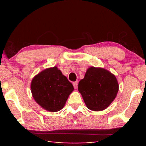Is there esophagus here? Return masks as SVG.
<instances>
[{
  "label": "esophagus",
  "instance_id": "1",
  "mask_svg": "<svg viewBox=\"0 0 146 146\" xmlns=\"http://www.w3.org/2000/svg\"><path fill=\"white\" fill-rule=\"evenodd\" d=\"M73 85L74 86V88H75V89L77 88H78V82H77V81H76V82H74L73 83Z\"/></svg>",
  "mask_w": 146,
  "mask_h": 146
}]
</instances>
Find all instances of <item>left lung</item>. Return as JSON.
I'll return each instance as SVG.
<instances>
[{
    "mask_svg": "<svg viewBox=\"0 0 146 146\" xmlns=\"http://www.w3.org/2000/svg\"><path fill=\"white\" fill-rule=\"evenodd\" d=\"M86 106L98 111L107 108L117 97L118 84L114 75L104 68L91 67L78 83Z\"/></svg>",
    "mask_w": 146,
    "mask_h": 146,
    "instance_id": "8db88e82",
    "label": "left lung"
}]
</instances>
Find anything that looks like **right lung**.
<instances>
[{
    "mask_svg": "<svg viewBox=\"0 0 146 146\" xmlns=\"http://www.w3.org/2000/svg\"><path fill=\"white\" fill-rule=\"evenodd\" d=\"M73 90L72 84L56 66L41 71L33 78L31 84L35 100L50 112L62 110Z\"/></svg>",
    "mask_w": 146,
    "mask_h": 146,
    "instance_id": "1",
    "label": "right lung"
}]
</instances>
